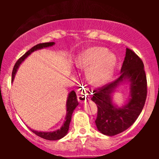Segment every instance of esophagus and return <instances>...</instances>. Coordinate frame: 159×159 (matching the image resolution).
Wrapping results in <instances>:
<instances>
[{
    "instance_id": "1",
    "label": "esophagus",
    "mask_w": 159,
    "mask_h": 159,
    "mask_svg": "<svg viewBox=\"0 0 159 159\" xmlns=\"http://www.w3.org/2000/svg\"><path fill=\"white\" fill-rule=\"evenodd\" d=\"M92 94H93L92 92H90V90H83L78 91L77 96H78V102H80L81 103L85 102L86 101H87V100L90 98Z\"/></svg>"
}]
</instances>
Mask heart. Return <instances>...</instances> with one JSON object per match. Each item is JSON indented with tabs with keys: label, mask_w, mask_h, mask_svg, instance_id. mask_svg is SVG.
I'll use <instances>...</instances> for the list:
<instances>
[{
	"label": "heart",
	"mask_w": 159,
	"mask_h": 159,
	"mask_svg": "<svg viewBox=\"0 0 159 159\" xmlns=\"http://www.w3.org/2000/svg\"><path fill=\"white\" fill-rule=\"evenodd\" d=\"M116 56L102 47H91L78 54L75 64L79 69H87L86 78L92 85L106 84L114 74Z\"/></svg>",
	"instance_id": "1"
}]
</instances>
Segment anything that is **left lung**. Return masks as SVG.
Here are the masks:
<instances>
[{
  "label": "left lung",
  "mask_w": 159,
  "mask_h": 159,
  "mask_svg": "<svg viewBox=\"0 0 159 159\" xmlns=\"http://www.w3.org/2000/svg\"><path fill=\"white\" fill-rule=\"evenodd\" d=\"M141 59L129 48H126L120 76L116 81L93 91L92 99L97 105L98 114L96 123L100 132L114 136L129 129L138 119L147 93V76ZM129 82L130 98L128 103L118 107L112 103V93L120 83Z\"/></svg>",
  "instance_id": "obj_1"
}]
</instances>
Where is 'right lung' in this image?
Instances as JSON below:
<instances>
[{
  "label": "right lung",
  "mask_w": 159,
  "mask_h": 159,
  "mask_svg": "<svg viewBox=\"0 0 159 159\" xmlns=\"http://www.w3.org/2000/svg\"><path fill=\"white\" fill-rule=\"evenodd\" d=\"M55 43L54 42L52 43H40L35 45V46L33 47L32 48H30V50L27 51L22 57L19 58L17 62L16 63L15 66H14L13 70L12 72V81H13L14 78L17 72L18 69H19L20 64H21L22 62L25 61V59L31 54L32 52H35L36 50H39V49L48 48V47L53 46ZM78 105V102L77 99V96H76L75 92L74 90L71 91L68 95V97H67V101H66V116L65 121L63 123V125L61 127V129H57V130L54 131V132H38V131H35L34 129H30L34 134H36L37 136L40 137V138H43V139L48 140H57L61 139L62 138H63L66 134L68 133L69 131V124H70L71 119H72V113L75 107Z\"/></svg>",
  "instance_id": "obj_1"
}]
</instances>
